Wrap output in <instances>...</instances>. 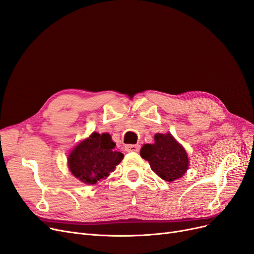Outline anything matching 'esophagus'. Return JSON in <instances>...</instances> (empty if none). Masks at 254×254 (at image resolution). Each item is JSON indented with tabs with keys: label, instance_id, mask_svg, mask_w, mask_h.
<instances>
[{
	"label": "esophagus",
	"instance_id": "obj_1",
	"mask_svg": "<svg viewBox=\"0 0 254 254\" xmlns=\"http://www.w3.org/2000/svg\"><path fill=\"white\" fill-rule=\"evenodd\" d=\"M139 149H140V145H138V144H128V145L126 146L127 152L137 153V152H139Z\"/></svg>",
	"mask_w": 254,
	"mask_h": 254
}]
</instances>
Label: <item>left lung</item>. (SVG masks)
I'll use <instances>...</instances> for the list:
<instances>
[{"mask_svg":"<svg viewBox=\"0 0 254 254\" xmlns=\"http://www.w3.org/2000/svg\"><path fill=\"white\" fill-rule=\"evenodd\" d=\"M154 144H144L140 156L149 162L161 179L172 182L181 178L189 168V157L184 147L172 134H156Z\"/></svg>","mask_w":254,"mask_h":254,"instance_id":"8db88e82","label":"left lung"}]
</instances>
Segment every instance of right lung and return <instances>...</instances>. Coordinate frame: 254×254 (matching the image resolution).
Here are the masks:
<instances>
[{"label":"right lung","instance_id":"1","mask_svg":"<svg viewBox=\"0 0 254 254\" xmlns=\"http://www.w3.org/2000/svg\"><path fill=\"white\" fill-rule=\"evenodd\" d=\"M115 142L109 134L94 132L75 146L68 158V166L73 176L87 184H96L115 170L124 154L115 149Z\"/></svg>","mask_w":254,"mask_h":254}]
</instances>
